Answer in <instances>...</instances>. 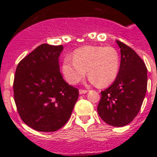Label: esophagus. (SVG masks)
<instances>
[{
  "label": "esophagus",
  "mask_w": 157,
  "mask_h": 157,
  "mask_svg": "<svg viewBox=\"0 0 157 157\" xmlns=\"http://www.w3.org/2000/svg\"><path fill=\"white\" fill-rule=\"evenodd\" d=\"M88 91L86 90H79V93H80V94H84V93H86Z\"/></svg>",
  "instance_id": "esophagus-1"
}]
</instances>
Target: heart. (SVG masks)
I'll return each mask as SVG.
<instances>
[{
  "instance_id": "heart-1",
  "label": "heart",
  "mask_w": 157,
  "mask_h": 157,
  "mask_svg": "<svg viewBox=\"0 0 157 157\" xmlns=\"http://www.w3.org/2000/svg\"><path fill=\"white\" fill-rule=\"evenodd\" d=\"M120 59L113 47L86 46L77 49L73 59L67 57L62 66L63 74L71 84H76L86 75L92 83L105 86L115 81L119 71Z\"/></svg>"
}]
</instances>
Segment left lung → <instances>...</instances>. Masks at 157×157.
<instances>
[{
    "label": "left lung",
    "instance_id": "obj_1",
    "mask_svg": "<svg viewBox=\"0 0 157 157\" xmlns=\"http://www.w3.org/2000/svg\"><path fill=\"white\" fill-rule=\"evenodd\" d=\"M121 64L114 83L101 92L98 114L109 125H127L141 108L147 86V70L143 60L132 48L116 40Z\"/></svg>",
    "mask_w": 157,
    "mask_h": 157
}]
</instances>
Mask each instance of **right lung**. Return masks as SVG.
<instances>
[{"mask_svg": "<svg viewBox=\"0 0 157 157\" xmlns=\"http://www.w3.org/2000/svg\"><path fill=\"white\" fill-rule=\"evenodd\" d=\"M63 45L42 44L18 64L13 82L14 100L25 124L42 132L62 128L72 113L78 90L60 73Z\"/></svg>", "mask_w": 157, "mask_h": 157, "instance_id": "add662e5", "label": "right lung"}]
</instances>
